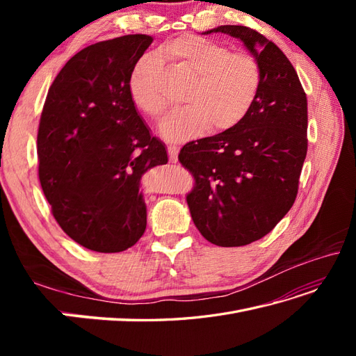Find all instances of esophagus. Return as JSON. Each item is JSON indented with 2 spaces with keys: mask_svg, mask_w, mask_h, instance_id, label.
<instances>
[{
  "mask_svg": "<svg viewBox=\"0 0 356 356\" xmlns=\"http://www.w3.org/2000/svg\"><path fill=\"white\" fill-rule=\"evenodd\" d=\"M178 152H179V148L177 145H169L168 147V154H169L170 163H175V161L178 160Z\"/></svg>",
  "mask_w": 356,
  "mask_h": 356,
  "instance_id": "esophagus-1",
  "label": "esophagus"
}]
</instances>
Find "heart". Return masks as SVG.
<instances>
[{
  "instance_id": "1",
  "label": "heart",
  "mask_w": 356,
  "mask_h": 356,
  "mask_svg": "<svg viewBox=\"0 0 356 356\" xmlns=\"http://www.w3.org/2000/svg\"><path fill=\"white\" fill-rule=\"evenodd\" d=\"M160 58L191 75L184 101L160 123L168 141L182 143L204 129L222 132L239 124L255 102L261 88L258 60L242 51H230L217 41L199 35H181L165 44ZM160 67L154 56H144L135 65L129 90L134 104L149 118H159L168 101L156 88Z\"/></svg>"
}]
</instances>
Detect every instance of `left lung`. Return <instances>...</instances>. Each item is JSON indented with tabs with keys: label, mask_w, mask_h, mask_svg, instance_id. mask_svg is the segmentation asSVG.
Listing matches in <instances>:
<instances>
[{
	"label": "left lung",
	"mask_w": 356,
	"mask_h": 356,
	"mask_svg": "<svg viewBox=\"0 0 356 356\" xmlns=\"http://www.w3.org/2000/svg\"><path fill=\"white\" fill-rule=\"evenodd\" d=\"M261 68V88L243 120L181 148L196 187L187 196L193 222L218 246H243L270 233L294 204L307 153V99L284 51L257 31L221 25Z\"/></svg>",
	"instance_id": "left-lung-1"
}]
</instances>
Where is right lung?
<instances>
[{
	"label": "right lung",
	"mask_w": 356,
	"mask_h": 356,
	"mask_svg": "<svg viewBox=\"0 0 356 356\" xmlns=\"http://www.w3.org/2000/svg\"><path fill=\"white\" fill-rule=\"evenodd\" d=\"M153 37L101 41L74 55L50 86L38 127V177L72 241L122 252L147 227L141 178L168 163L132 101L129 81Z\"/></svg>",
	"instance_id": "right-lung-1"
}]
</instances>
